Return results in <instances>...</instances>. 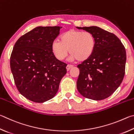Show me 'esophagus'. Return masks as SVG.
<instances>
[{
	"label": "esophagus",
	"mask_w": 134,
	"mask_h": 134,
	"mask_svg": "<svg viewBox=\"0 0 134 134\" xmlns=\"http://www.w3.org/2000/svg\"><path fill=\"white\" fill-rule=\"evenodd\" d=\"M72 67H73V66H72V65H68L66 66L67 71H69V70L71 69Z\"/></svg>",
	"instance_id": "34e87169"
}]
</instances>
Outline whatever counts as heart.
I'll use <instances>...</instances> for the list:
<instances>
[{"label": "heart", "instance_id": "b5f03b06", "mask_svg": "<svg viewBox=\"0 0 134 134\" xmlns=\"http://www.w3.org/2000/svg\"><path fill=\"white\" fill-rule=\"evenodd\" d=\"M95 45V37L92 33L70 29L61 35L60 42L54 41L52 43L51 49L59 60L64 59L69 51L71 60L83 62L92 55Z\"/></svg>", "mask_w": 134, "mask_h": 134}]
</instances>
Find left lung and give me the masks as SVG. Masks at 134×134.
<instances>
[{
  "instance_id": "obj_1",
  "label": "left lung",
  "mask_w": 134,
  "mask_h": 134,
  "mask_svg": "<svg viewBox=\"0 0 134 134\" xmlns=\"http://www.w3.org/2000/svg\"><path fill=\"white\" fill-rule=\"evenodd\" d=\"M76 28L92 33L96 41L92 55L77 66V90L88 99H104L122 82L126 59L125 47L116 35L98 26Z\"/></svg>"
}]
</instances>
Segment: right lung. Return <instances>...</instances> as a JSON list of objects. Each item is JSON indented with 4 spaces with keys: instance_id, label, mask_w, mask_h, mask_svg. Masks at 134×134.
<instances>
[{
    "instance_id": "add662e5",
    "label": "right lung",
    "mask_w": 134,
    "mask_h": 134,
    "mask_svg": "<svg viewBox=\"0 0 134 134\" xmlns=\"http://www.w3.org/2000/svg\"><path fill=\"white\" fill-rule=\"evenodd\" d=\"M60 26H37L21 36L10 56L12 73L18 90L31 101L43 103L53 98L66 74L67 65L58 60L52 43Z\"/></svg>"
}]
</instances>
